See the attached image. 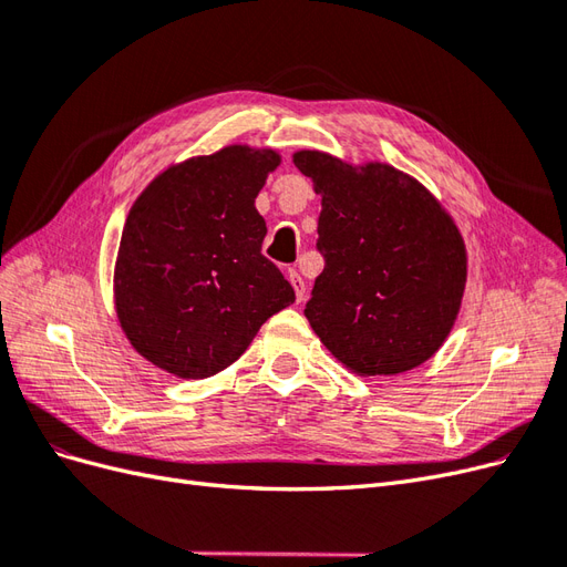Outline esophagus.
I'll list each match as a JSON object with an SVG mask.
<instances>
[{"instance_id":"1","label":"esophagus","mask_w":567,"mask_h":567,"mask_svg":"<svg viewBox=\"0 0 567 567\" xmlns=\"http://www.w3.org/2000/svg\"><path fill=\"white\" fill-rule=\"evenodd\" d=\"M288 281H290V286H293V290H296V300L300 302L305 298V281H302V277H300L296 269H288Z\"/></svg>"}]
</instances>
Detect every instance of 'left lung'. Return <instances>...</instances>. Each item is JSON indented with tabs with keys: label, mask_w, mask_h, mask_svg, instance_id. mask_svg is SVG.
Returning a JSON list of instances; mask_svg holds the SVG:
<instances>
[{
	"label": "left lung",
	"mask_w": 567,
	"mask_h": 567,
	"mask_svg": "<svg viewBox=\"0 0 567 567\" xmlns=\"http://www.w3.org/2000/svg\"><path fill=\"white\" fill-rule=\"evenodd\" d=\"M293 163L321 196L326 267L305 317L336 362L357 375H398L452 333L468 252L447 208L402 169L300 148Z\"/></svg>",
	"instance_id": "1"
}]
</instances>
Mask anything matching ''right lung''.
<instances>
[{
	"mask_svg": "<svg viewBox=\"0 0 567 567\" xmlns=\"http://www.w3.org/2000/svg\"><path fill=\"white\" fill-rule=\"evenodd\" d=\"M279 165L277 148L229 144L167 165L132 203L113 302L130 346L153 367L208 379L293 305V288L262 255L267 225L255 208Z\"/></svg>",
	"mask_w": 567,
	"mask_h": 567,
	"instance_id": "obj_1",
	"label": "right lung"
}]
</instances>
